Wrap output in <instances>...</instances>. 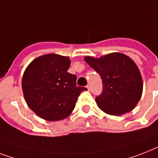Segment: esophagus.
<instances>
[{"label": "esophagus", "mask_w": 158, "mask_h": 158, "mask_svg": "<svg viewBox=\"0 0 158 158\" xmlns=\"http://www.w3.org/2000/svg\"><path fill=\"white\" fill-rule=\"evenodd\" d=\"M86 88H87V89H88V91H90V90H91L90 85H88V86H87V87H86Z\"/></svg>", "instance_id": "34e87169"}]
</instances>
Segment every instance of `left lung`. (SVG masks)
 Wrapping results in <instances>:
<instances>
[{
	"label": "left lung",
	"instance_id": "left-lung-1",
	"mask_svg": "<svg viewBox=\"0 0 158 158\" xmlns=\"http://www.w3.org/2000/svg\"><path fill=\"white\" fill-rule=\"evenodd\" d=\"M84 60L102 79L103 91L96 98L102 111L118 116L136 106L143 92V81L132 59L121 52H112L99 58L88 56Z\"/></svg>",
	"mask_w": 158,
	"mask_h": 158
}]
</instances>
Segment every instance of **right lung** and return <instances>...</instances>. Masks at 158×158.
I'll list each match as a JSON object with an SVG mask.
<instances>
[{"label":"right lung","instance_id":"add662e5","mask_svg":"<svg viewBox=\"0 0 158 158\" xmlns=\"http://www.w3.org/2000/svg\"><path fill=\"white\" fill-rule=\"evenodd\" d=\"M68 57L49 53L34 59L26 68L22 88L25 101L36 115L47 121L66 118L75 109L80 93L77 77L67 72Z\"/></svg>","mask_w":158,"mask_h":158}]
</instances>
